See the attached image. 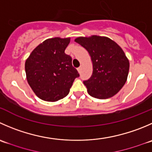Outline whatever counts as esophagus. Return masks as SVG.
Returning <instances> with one entry per match:
<instances>
[{
  "mask_svg": "<svg viewBox=\"0 0 152 152\" xmlns=\"http://www.w3.org/2000/svg\"><path fill=\"white\" fill-rule=\"evenodd\" d=\"M77 70H78V72H79V73H81V70H82V67H78Z\"/></svg>",
  "mask_w": 152,
  "mask_h": 152,
  "instance_id": "esophagus-1",
  "label": "esophagus"
}]
</instances>
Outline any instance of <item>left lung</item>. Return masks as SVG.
<instances>
[{"label": "left lung", "instance_id": "8db88e82", "mask_svg": "<svg viewBox=\"0 0 152 152\" xmlns=\"http://www.w3.org/2000/svg\"><path fill=\"white\" fill-rule=\"evenodd\" d=\"M75 42L88 50L93 62V73L84 81L91 96L112 97L120 91L127 80L129 61L122 48L106 37H79Z\"/></svg>", "mask_w": 152, "mask_h": 152}]
</instances>
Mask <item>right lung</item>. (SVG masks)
<instances>
[{"label": "right lung", "mask_w": 152, "mask_h": 152, "mask_svg": "<svg viewBox=\"0 0 152 152\" xmlns=\"http://www.w3.org/2000/svg\"><path fill=\"white\" fill-rule=\"evenodd\" d=\"M70 39L45 40L34 49L25 62L26 79L41 99L56 102L65 97L79 74L72 58L64 53Z\"/></svg>", "instance_id": "add662e5"}]
</instances>
